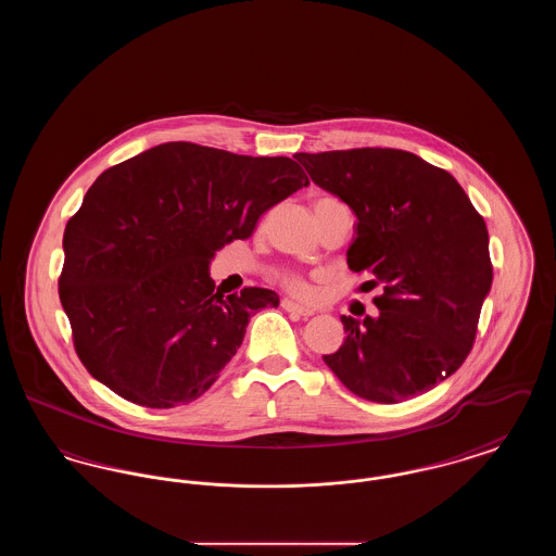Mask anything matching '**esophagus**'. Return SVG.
<instances>
[{
    "label": "esophagus",
    "instance_id": "obj_1",
    "mask_svg": "<svg viewBox=\"0 0 556 556\" xmlns=\"http://www.w3.org/2000/svg\"><path fill=\"white\" fill-rule=\"evenodd\" d=\"M281 306H283V311L293 313V315H298V317L308 318L315 315V311H313V308L300 306V304H295V302H291V300H283V302H281Z\"/></svg>",
    "mask_w": 556,
    "mask_h": 556
}]
</instances>
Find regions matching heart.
<instances>
[{"mask_svg": "<svg viewBox=\"0 0 556 556\" xmlns=\"http://www.w3.org/2000/svg\"><path fill=\"white\" fill-rule=\"evenodd\" d=\"M325 202H333V200L331 198H320V200H317V204H325ZM281 286L290 291L291 295L302 298V300H308L313 295V286L302 275H298V273H286L281 277Z\"/></svg>", "mask_w": 556, "mask_h": 556, "instance_id": "1", "label": "heart"}]
</instances>
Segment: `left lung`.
Returning a JSON list of instances; mask_svg holds the SVG:
<instances>
[{
    "mask_svg": "<svg viewBox=\"0 0 556 556\" xmlns=\"http://www.w3.org/2000/svg\"><path fill=\"white\" fill-rule=\"evenodd\" d=\"M311 179L356 214L348 266L367 270L377 317H342L323 361L345 388L396 404L448 379L476 342L492 288L483 216L444 168L392 148L295 154Z\"/></svg>",
    "mask_w": 556,
    "mask_h": 556,
    "instance_id": "obj_1",
    "label": "left lung"
}]
</instances>
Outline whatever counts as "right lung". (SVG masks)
<instances>
[{"instance_id": "add662e5", "label": "right lung", "mask_w": 556, "mask_h": 556, "mask_svg": "<svg viewBox=\"0 0 556 556\" xmlns=\"http://www.w3.org/2000/svg\"><path fill=\"white\" fill-rule=\"evenodd\" d=\"M311 184L286 156L252 159L189 141L104 170L64 231L58 281L80 363L148 408L202 396L236 356L265 288L214 293L216 250Z\"/></svg>"}]
</instances>
